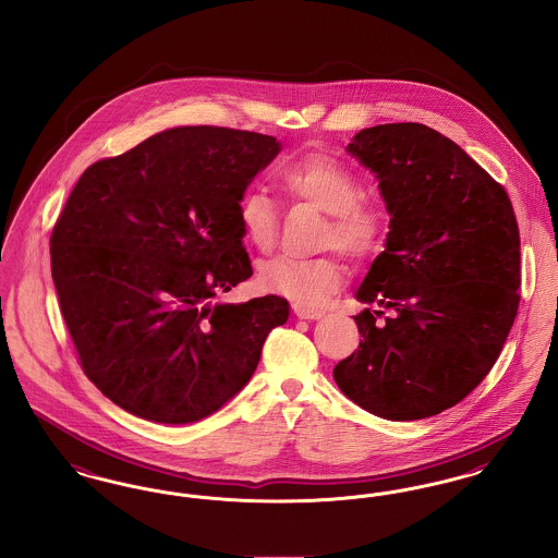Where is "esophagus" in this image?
<instances>
[{
    "label": "esophagus",
    "mask_w": 558,
    "mask_h": 558,
    "mask_svg": "<svg viewBox=\"0 0 558 558\" xmlns=\"http://www.w3.org/2000/svg\"><path fill=\"white\" fill-rule=\"evenodd\" d=\"M293 313H295L298 318H306V320H315V318H320V316L325 315L320 308L304 306V304H293Z\"/></svg>",
    "instance_id": "1"
}]
</instances>
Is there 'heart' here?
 Listing matches in <instances>:
<instances>
[{"label": "heart", "instance_id": "obj_1", "mask_svg": "<svg viewBox=\"0 0 558 558\" xmlns=\"http://www.w3.org/2000/svg\"><path fill=\"white\" fill-rule=\"evenodd\" d=\"M283 192L313 204L329 215L323 247H338L348 258L363 260L377 252L384 238V215L377 206L361 202V181L352 170L325 154H306L279 170ZM243 238L258 250H270L277 238V206L263 190L252 187L238 202ZM258 286L302 304H318L338 290L343 279L340 263L331 256L313 260L270 258L258 267Z\"/></svg>", "mask_w": 558, "mask_h": 558}]
</instances>
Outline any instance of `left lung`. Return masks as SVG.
Instances as JSON below:
<instances>
[{"instance_id": "8db88e82", "label": "left lung", "mask_w": 558, "mask_h": 558, "mask_svg": "<svg viewBox=\"0 0 558 558\" xmlns=\"http://www.w3.org/2000/svg\"><path fill=\"white\" fill-rule=\"evenodd\" d=\"M375 172L386 250L356 300L359 350L338 388L388 421L439 414L484 381L519 308L521 240L509 195L461 146L418 122L363 129L345 147ZM395 311L386 324L376 316Z\"/></svg>"}]
</instances>
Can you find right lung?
Returning <instances> with one entry per match:
<instances>
[{"label": "right lung", "instance_id": "obj_1", "mask_svg": "<svg viewBox=\"0 0 558 558\" xmlns=\"http://www.w3.org/2000/svg\"><path fill=\"white\" fill-rule=\"evenodd\" d=\"M270 135L174 126L92 165L51 231V277L85 375L122 411L185 425L252 379L279 295L218 302L252 277L238 202Z\"/></svg>", "mask_w": 558, "mask_h": 558}]
</instances>
